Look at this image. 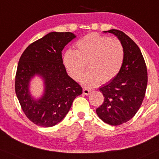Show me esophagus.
Here are the masks:
<instances>
[{"instance_id":"34e87169","label":"esophagus","mask_w":159,"mask_h":159,"mask_svg":"<svg viewBox=\"0 0 159 159\" xmlns=\"http://www.w3.org/2000/svg\"><path fill=\"white\" fill-rule=\"evenodd\" d=\"M90 93H91V91L87 89H83V93L85 95H89Z\"/></svg>"}]
</instances>
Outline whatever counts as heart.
Instances as JSON below:
<instances>
[{"label": "heart", "instance_id": "1", "mask_svg": "<svg viewBox=\"0 0 159 159\" xmlns=\"http://www.w3.org/2000/svg\"><path fill=\"white\" fill-rule=\"evenodd\" d=\"M77 51L68 49L65 53L63 63L68 74L78 81L85 72L82 83L94 87L106 83L118 75L125 60V48L119 39L111 38L97 33L85 35L76 43Z\"/></svg>", "mask_w": 159, "mask_h": 159}]
</instances>
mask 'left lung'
Returning <instances> with one entry per match:
<instances>
[{
    "label": "left lung",
    "instance_id": "obj_1",
    "mask_svg": "<svg viewBox=\"0 0 159 159\" xmlns=\"http://www.w3.org/2000/svg\"><path fill=\"white\" fill-rule=\"evenodd\" d=\"M112 33L125 48V60L114 79L99 89L104 102L96 110L98 116L111 125H119L132 119L142 105L148 85V70L140 48L127 34L117 29Z\"/></svg>",
    "mask_w": 159,
    "mask_h": 159
}]
</instances>
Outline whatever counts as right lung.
Segmentation results:
<instances>
[{
  "instance_id": "right-lung-1",
  "label": "right lung",
  "mask_w": 159,
  "mask_h": 159,
  "mask_svg": "<svg viewBox=\"0 0 159 159\" xmlns=\"http://www.w3.org/2000/svg\"><path fill=\"white\" fill-rule=\"evenodd\" d=\"M76 36L71 32H50L25 48L17 65L15 93L29 120L40 127H52L61 121L74 99L83 89L70 78L62 63V51ZM44 81L43 97L34 100L29 92L33 76Z\"/></svg>"
}]
</instances>
